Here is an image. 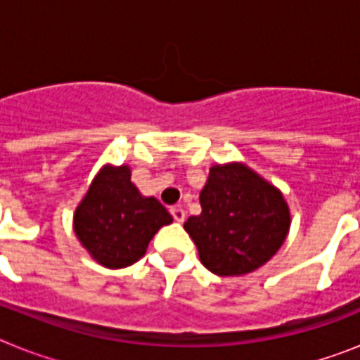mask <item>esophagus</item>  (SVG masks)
I'll list each match as a JSON object with an SVG mask.
<instances>
[{"label": "esophagus", "instance_id": "34e87169", "mask_svg": "<svg viewBox=\"0 0 360 360\" xmlns=\"http://www.w3.org/2000/svg\"><path fill=\"white\" fill-rule=\"evenodd\" d=\"M171 214H173L174 221H178V224H182L184 219H186V211L182 207H173L171 209Z\"/></svg>", "mask_w": 360, "mask_h": 360}]
</instances>
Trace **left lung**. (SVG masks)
Returning <instances> with one entry per match:
<instances>
[{
    "instance_id": "left-lung-1",
    "label": "left lung",
    "mask_w": 360,
    "mask_h": 360,
    "mask_svg": "<svg viewBox=\"0 0 360 360\" xmlns=\"http://www.w3.org/2000/svg\"><path fill=\"white\" fill-rule=\"evenodd\" d=\"M202 212L184 224L200 262L216 276H245L265 265L290 231L281 191L243 162L214 164L200 191Z\"/></svg>"
}]
</instances>
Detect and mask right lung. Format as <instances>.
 <instances>
[{
    "label": "right lung",
    "mask_w": 360,
    "mask_h": 360,
    "mask_svg": "<svg viewBox=\"0 0 360 360\" xmlns=\"http://www.w3.org/2000/svg\"><path fill=\"white\" fill-rule=\"evenodd\" d=\"M173 216L155 196L131 182L126 164L101 167L73 212V232L98 265L126 269L141 259L149 241Z\"/></svg>",
    "instance_id": "1"
}]
</instances>
